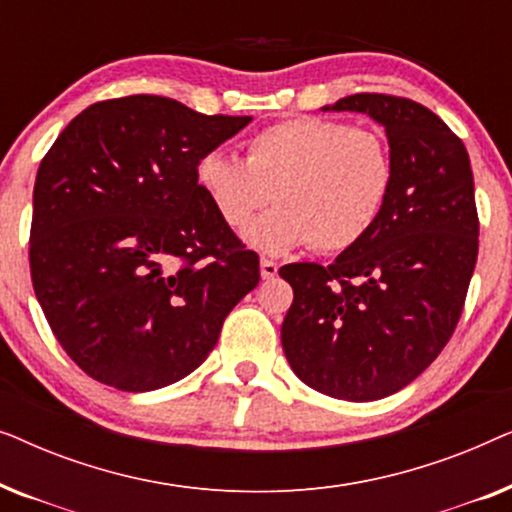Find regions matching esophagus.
Returning <instances> with one entry per match:
<instances>
[{
    "mask_svg": "<svg viewBox=\"0 0 512 512\" xmlns=\"http://www.w3.org/2000/svg\"><path fill=\"white\" fill-rule=\"evenodd\" d=\"M277 270H279V265L275 261H270V258H261V277L263 279H275Z\"/></svg>",
    "mask_w": 512,
    "mask_h": 512,
    "instance_id": "34e87169",
    "label": "esophagus"
}]
</instances>
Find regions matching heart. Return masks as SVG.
<instances>
[{"label": "heart", "mask_w": 512, "mask_h": 512, "mask_svg": "<svg viewBox=\"0 0 512 512\" xmlns=\"http://www.w3.org/2000/svg\"><path fill=\"white\" fill-rule=\"evenodd\" d=\"M394 179L384 135L321 116L258 130L244 144V160L209 151L195 165V184L230 230L247 228L270 199L278 202L244 233L268 254L307 244L324 254L352 249L375 228Z\"/></svg>", "instance_id": "b5f03b06"}]
</instances>
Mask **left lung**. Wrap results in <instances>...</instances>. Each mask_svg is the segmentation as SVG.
<instances>
[{"label": "left lung", "mask_w": 512, "mask_h": 512, "mask_svg": "<svg viewBox=\"0 0 512 512\" xmlns=\"http://www.w3.org/2000/svg\"><path fill=\"white\" fill-rule=\"evenodd\" d=\"M326 109L384 125L396 179L359 244L331 265L279 270L293 286L282 347L307 387L377 401L424 373L459 324L478 261L471 160L431 109L405 97L356 93Z\"/></svg>", "instance_id": "8db88e82"}]
</instances>
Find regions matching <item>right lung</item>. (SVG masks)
I'll return each instance as SVG.
<instances>
[{"label": "right lung", "instance_id": "right-lung-1", "mask_svg": "<svg viewBox=\"0 0 512 512\" xmlns=\"http://www.w3.org/2000/svg\"><path fill=\"white\" fill-rule=\"evenodd\" d=\"M249 121L160 95L116 97L83 109L41 160L32 286L93 380L121 391L181 380L258 284V256L195 184L198 160Z\"/></svg>", "mask_w": 512, "mask_h": 512}]
</instances>
